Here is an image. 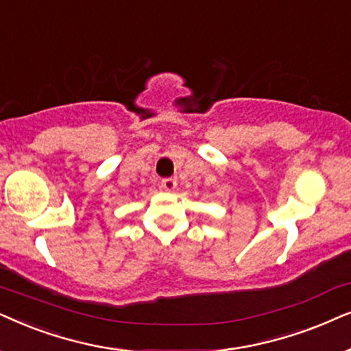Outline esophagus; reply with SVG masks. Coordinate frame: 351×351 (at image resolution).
<instances>
[{
    "mask_svg": "<svg viewBox=\"0 0 351 351\" xmlns=\"http://www.w3.org/2000/svg\"><path fill=\"white\" fill-rule=\"evenodd\" d=\"M162 188L167 191V193H173V191H175V188H176V180H173V178H167V180H162Z\"/></svg>",
    "mask_w": 351,
    "mask_h": 351,
    "instance_id": "1",
    "label": "esophagus"
}]
</instances>
